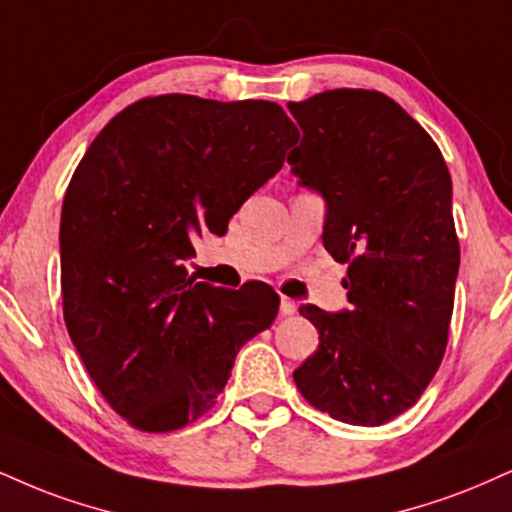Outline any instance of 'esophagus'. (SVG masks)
<instances>
[{
  "label": "esophagus",
  "instance_id": "34e87169",
  "mask_svg": "<svg viewBox=\"0 0 512 512\" xmlns=\"http://www.w3.org/2000/svg\"><path fill=\"white\" fill-rule=\"evenodd\" d=\"M295 310H298V305H295V300L286 298V295H283V298H281V315H283V317H291V315H295Z\"/></svg>",
  "mask_w": 512,
  "mask_h": 512
}]
</instances>
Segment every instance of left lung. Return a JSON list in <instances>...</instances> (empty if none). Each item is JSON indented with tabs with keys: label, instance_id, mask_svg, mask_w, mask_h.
<instances>
[{
	"label": "left lung",
	"instance_id": "8db88e82",
	"mask_svg": "<svg viewBox=\"0 0 512 512\" xmlns=\"http://www.w3.org/2000/svg\"><path fill=\"white\" fill-rule=\"evenodd\" d=\"M288 109L303 131L288 164L324 197L322 240L348 264L350 303L300 307L319 346L295 386L334 420L379 427L420 400L446 353L460 267L451 174L384 92L326 90Z\"/></svg>",
	"mask_w": 512,
	"mask_h": 512
}]
</instances>
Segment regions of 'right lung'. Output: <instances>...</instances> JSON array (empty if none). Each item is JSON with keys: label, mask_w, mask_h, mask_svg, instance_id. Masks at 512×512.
<instances>
[{"label": "right lung", "mask_w": 512, "mask_h": 512, "mask_svg": "<svg viewBox=\"0 0 512 512\" xmlns=\"http://www.w3.org/2000/svg\"><path fill=\"white\" fill-rule=\"evenodd\" d=\"M298 128L276 102L159 95L92 140L61 207L64 322L90 379L131 427L174 432L214 408L279 295L188 276L205 231L283 166Z\"/></svg>", "instance_id": "add662e5"}]
</instances>
